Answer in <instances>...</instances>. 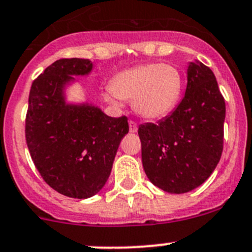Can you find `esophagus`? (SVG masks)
<instances>
[{"mask_svg":"<svg viewBox=\"0 0 252 252\" xmlns=\"http://www.w3.org/2000/svg\"><path fill=\"white\" fill-rule=\"evenodd\" d=\"M128 125H130V132H137V124L135 121H130Z\"/></svg>","mask_w":252,"mask_h":252,"instance_id":"1","label":"esophagus"}]
</instances>
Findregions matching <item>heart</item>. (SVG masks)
<instances>
[{"instance_id": "1", "label": "heart", "mask_w": 252, "mask_h": 252, "mask_svg": "<svg viewBox=\"0 0 252 252\" xmlns=\"http://www.w3.org/2000/svg\"><path fill=\"white\" fill-rule=\"evenodd\" d=\"M182 77L167 63H147L124 70L106 87L105 98L115 106L133 100L138 115L149 120L162 119L174 110L181 96Z\"/></svg>"}]
</instances>
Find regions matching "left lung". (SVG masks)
<instances>
[{"instance_id":"1","label":"left lung","mask_w":252,"mask_h":252,"mask_svg":"<svg viewBox=\"0 0 252 252\" xmlns=\"http://www.w3.org/2000/svg\"><path fill=\"white\" fill-rule=\"evenodd\" d=\"M225 114L214 72L201 62H191L179 106L158 124L138 127L150 181L170 193L189 192L204 184L221 158Z\"/></svg>"}]
</instances>
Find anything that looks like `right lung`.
<instances>
[{
  "label": "right lung",
  "instance_id": "obj_1",
  "mask_svg": "<svg viewBox=\"0 0 252 252\" xmlns=\"http://www.w3.org/2000/svg\"><path fill=\"white\" fill-rule=\"evenodd\" d=\"M85 59H61L32 82L26 115V142L34 166L48 186L73 198L96 195L105 186L127 117L105 115L98 107L64 101L73 76L91 72Z\"/></svg>",
  "mask_w": 252,
  "mask_h": 252
}]
</instances>
